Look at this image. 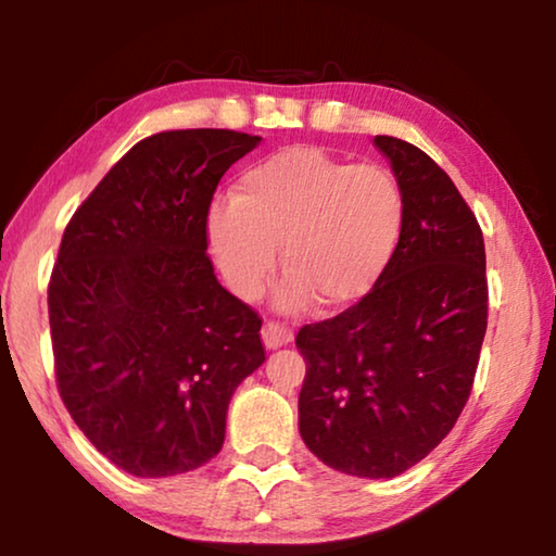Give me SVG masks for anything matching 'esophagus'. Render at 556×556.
Masks as SVG:
<instances>
[{
  "instance_id": "34e87169",
  "label": "esophagus",
  "mask_w": 556,
  "mask_h": 556,
  "mask_svg": "<svg viewBox=\"0 0 556 556\" xmlns=\"http://www.w3.org/2000/svg\"><path fill=\"white\" fill-rule=\"evenodd\" d=\"M262 341H265L269 351H277V348L294 341V331L279 321H267L262 326Z\"/></svg>"
}]
</instances>
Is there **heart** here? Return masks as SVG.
<instances>
[{
    "label": "heart",
    "instance_id": "heart-1",
    "mask_svg": "<svg viewBox=\"0 0 556 556\" xmlns=\"http://www.w3.org/2000/svg\"><path fill=\"white\" fill-rule=\"evenodd\" d=\"M404 193L388 166L348 164L316 147L260 159L235 181L232 201L208 211V242L235 294H265L279 267V304L318 312L370 294L397 252Z\"/></svg>",
    "mask_w": 556,
    "mask_h": 556
}]
</instances>
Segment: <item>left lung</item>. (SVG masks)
Returning a JSON list of instances; mask_svg holds the SVG:
<instances>
[{
	"mask_svg": "<svg viewBox=\"0 0 556 556\" xmlns=\"http://www.w3.org/2000/svg\"><path fill=\"white\" fill-rule=\"evenodd\" d=\"M404 193L397 252L370 294L299 328V431L341 473L394 478L431 454L473 390L488 326L485 244L434 159L375 137Z\"/></svg>",
	"mask_w": 556,
	"mask_h": 556,
	"instance_id": "8db88e82",
	"label": "left lung"
}]
</instances>
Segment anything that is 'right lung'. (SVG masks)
<instances>
[{"mask_svg":"<svg viewBox=\"0 0 556 556\" xmlns=\"http://www.w3.org/2000/svg\"><path fill=\"white\" fill-rule=\"evenodd\" d=\"M260 139L159 131L65 225L49 281L55 384L90 444L131 476L218 456L232 392L265 363L260 314L220 287L205 252L215 188Z\"/></svg>","mask_w":556,"mask_h":556,"instance_id":"add662e5","label":"right lung"}]
</instances>
